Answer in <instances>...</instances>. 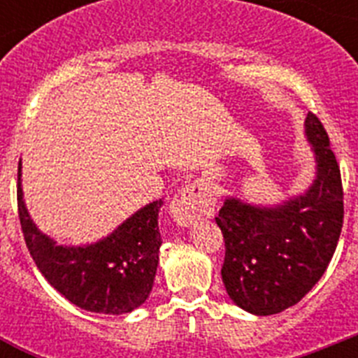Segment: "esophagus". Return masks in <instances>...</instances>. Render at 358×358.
<instances>
[{
    "label": "esophagus",
    "mask_w": 358,
    "mask_h": 358,
    "mask_svg": "<svg viewBox=\"0 0 358 358\" xmlns=\"http://www.w3.org/2000/svg\"><path fill=\"white\" fill-rule=\"evenodd\" d=\"M215 199L210 182L197 181L182 188L170 204L172 217L181 227L194 226L202 217H211L215 211Z\"/></svg>",
    "instance_id": "esophagus-1"
}]
</instances>
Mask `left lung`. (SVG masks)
I'll return each instance as SVG.
<instances>
[{
  "instance_id": "1",
  "label": "left lung",
  "mask_w": 358,
  "mask_h": 358,
  "mask_svg": "<svg viewBox=\"0 0 358 358\" xmlns=\"http://www.w3.org/2000/svg\"><path fill=\"white\" fill-rule=\"evenodd\" d=\"M305 138L314 152L308 188L278 204L224 197L215 217L226 242L222 281L231 301L255 315L280 314L321 280L343 229V182L330 140L308 113Z\"/></svg>"
}]
</instances>
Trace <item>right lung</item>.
Segmentation results:
<instances>
[{
    "label": "right lung",
    "mask_w": 358,
    "mask_h": 358,
    "mask_svg": "<svg viewBox=\"0 0 358 358\" xmlns=\"http://www.w3.org/2000/svg\"><path fill=\"white\" fill-rule=\"evenodd\" d=\"M161 206L159 199L140 208L96 242L59 245L28 213L19 161L17 208L28 251L50 285L87 312L122 315L147 301L163 243L157 226Z\"/></svg>",
    "instance_id": "right-lung-1"
}]
</instances>
